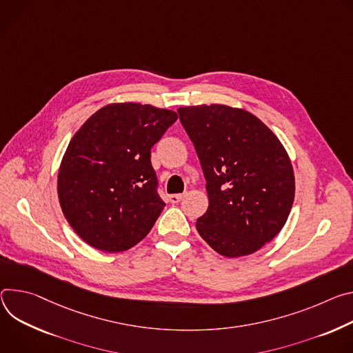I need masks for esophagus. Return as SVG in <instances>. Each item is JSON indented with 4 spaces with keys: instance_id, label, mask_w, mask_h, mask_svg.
<instances>
[{
    "instance_id": "obj_1",
    "label": "esophagus",
    "mask_w": 353,
    "mask_h": 353,
    "mask_svg": "<svg viewBox=\"0 0 353 353\" xmlns=\"http://www.w3.org/2000/svg\"><path fill=\"white\" fill-rule=\"evenodd\" d=\"M185 196V193H176V194H171L170 196V202L171 203H179Z\"/></svg>"
}]
</instances>
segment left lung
Here are the masks:
<instances>
[{
  "mask_svg": "<svg viewBox=\"0 0 353 353\" xmlns=\"http://www.w3.org/2000/svg\"><path fill=\"white\" fill-rule=\"evenodd\" d=\"M206 179L201 237L220 255L254 254L283 228L294 201V172L281 140L248 110L227 105L178 108Z\"/></svg>",
  "mask_w": 353,
  "mask_h": 353,
  "instance_id": "left-lung-1",
  "label": "left lung"
}]
</instances>
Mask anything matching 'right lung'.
I'll use <instances>...</instances> for the list:
<instances>
[{"label": "right lung", "instance_id": "right-lung-1", "mask_svg": "<svg viewBox=\"0 0 353 353\" xmlns=\"http://www.w3.org/2000/svg\"><path fill=\"white\" fill-rule=\"evenodd\" d=\"M176 119V112L152 105L109 103L72 136L57 193L64 217L88 245L122 252L150 232L165 206L151 147Z\"/></svg>", "mask_w": 353, "mask_h": 353}]
</instances>
